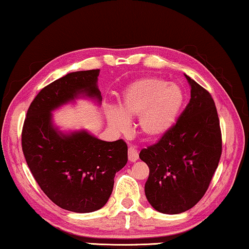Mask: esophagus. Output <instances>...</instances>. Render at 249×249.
Instances as JSON below:
<instances>
[{"mask_svg": "<svg viewBox=\"0 0 249 249\" xmlns=\"http://www.w3.org/2000/svg\"><path fill=\"white\" fill-rule=\"evenodd\" d=\"M128 158H129V161L131 162H136L137 160L139 159V155H138V151L136 148L130 147L128 149Z\"/></svg>", "mask_w": 249, "mask_h": 249, "instance_id": "1", "label": "esophagus"}]
</instances>
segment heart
<instances>
[{
	"label": "heart",
	"instance_id": "heart-1",
	"mask_svg": "<svg viewBox=\"0 0 249 249\" xmlns=\"http://www.w3.org/2000/svg\"><path fill=\"white\" fill-rule=\"evenodd\" d=\"M185 105L180 86L156 76L133 81L122 91L119 107L106 109L109 127L118 133L130 129V120L138 117V130L144 139L159 140L175 127Z\"/></svg>",
	"mask_w": 249,
	"mask_h": 249
}]
</instances>
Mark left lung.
I'll list each match as a JSON object with an SVG mask.
<instances>
[{"label": "left lung", "instance_id": "left-lung-1", "mask_svg": "<svg viewBox=\"0 0 249 249\" xmlns=\"http://www.w3.org/2000/svg\"><path fill=\"white\" fill-rule=\"evenodd\" d=\"M185 76L190 86L188 106L171 131L139 155L149 167L144 185L149 204L168 215L186 212L201 199L221 155L215 102L207 90Z\"/></svg>", "mask_w": 249, "mask_h": 249}]
</instances>
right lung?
<instances>
[{
  "instance_id": "1",
  "label": "right lung",
  "mask_w": 249,
  "mask_h": 249,
  "mask_svg": "<svg viewBox=\"0 0 249 249\" xmlns=\"http://www.w3.org/2000/svg\"><path fill=\"white\" fill-rule=\"evenodd\" d=\"M100 70L76 71L42 89L26 113L22 150L40 188L56 206L73 213H92L107 204L114 176L128 161L124 140L98 139L87 130L62 131L52 112L76 99L101 105Z\"/></svg>"
}]
</instances>
